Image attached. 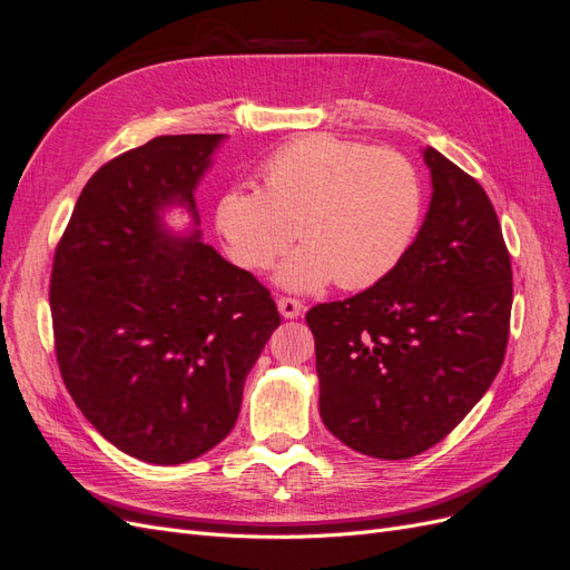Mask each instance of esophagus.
<instances>
[{
    "label": "esophagus",
    "mask_w": 570,
    "mask_h": 570,
    "mask_svg": "<svg viewBox=\"0 0 570 570\" xmlns=\"http://www.w3.org/2000/svg\"><path fill=\"white\" fill-rule=\"evenodd\" d=\"M304 304L299 299H292V297H281L278 299V312L283 318H297L302 314Z\"/></svg>",
    "instance_id": "1"
}]
</instances>
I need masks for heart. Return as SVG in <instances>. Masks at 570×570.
<instances>
[{
    "label": "heart",
    "mask_w": 570,
    "mask_h": 570,
    "mask_svg": "<svg viewBox=\"0 0 570 570\" xmlns=\"http://www.w3.org/2000/svg\"><path fill=\"white\" fill-rule=\"evenodd\" d=\"M258 176L262 189L220 195L216 228L245 268H268L299 228L304 245L275 273L292 292L333 281L368 287L396 266L419 228L421 180L400 151L312 135L273 151Z\"/></svg>",
    "instance_id": "heart-1"
}]
</instances>
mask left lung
I'll return each mask as SVG.
<instances>
[{"label":"left lung","instance_id":"obj_1","mask_svg":"<svg viewBox=\"0 0 570 570\" xmlns=\"http://www.w3.org/2000/svg\"><path fill=\"white\" fill-rule=\"evenodd\" d=\"M419 235L373 287L306 314L325 428L375 459L444 440L502 368L511 258L490 197L433 147Z\"/></svg>","mask_w":570,"mask_h":570}]
</instances>
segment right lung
Returning <instances> with one entry per match:
<instances>
[{"label": "right lung", "mask_w": 570, "mask_h": 570, "mask_svg": "<svg viewBox=\"0 0 570 570\" xmlns=\"http://www.w3.org/2000/svg\"><path fill=\"white\" fill-rule=\"evenodd\" d=\"M228 135H161L101 166L55 254L57 361L99 435L147 463L226 438L247 373L281 325L268 289L202 239L195 193ZM183 208L194 230L174 234Z\"/></svg>", "instance_id": "obj_1"}]
</instances>
